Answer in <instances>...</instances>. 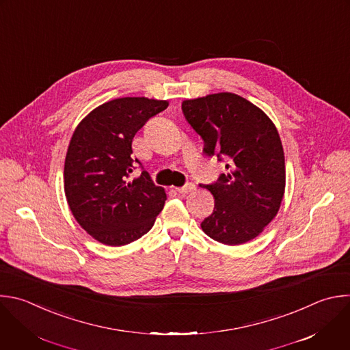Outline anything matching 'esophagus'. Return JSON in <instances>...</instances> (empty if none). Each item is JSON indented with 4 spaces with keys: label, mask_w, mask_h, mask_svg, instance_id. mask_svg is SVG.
Wrapping results in <instances>:
<instances>
[{
    "label": "esophagus",
    "mask_w": 350,
    "mask_h": 350,
    "mask_svg": "<svg viewBox=\"0 0 350 350\" xmlns=\"http://www.w3.org/2000/svg\"><path fill=\"white\" fill-rule=\"evenodd\" d=\"M176 191H177L178 193H181V195L189 193V192L195 191V184H192V183H188V184H185L184 187H178V188H176Z\"/></svg>",
    "instance_id": "esophagus-1"
}]
</instances>
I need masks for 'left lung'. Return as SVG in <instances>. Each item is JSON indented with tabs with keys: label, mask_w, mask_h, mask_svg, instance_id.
<instances>
[{
	"label": "left lung",
	"mask_w": 350,
	"mask_h": 350,
	"mask_svg": "<svg viewBox=\"0 0 350 350\" xmlns=\"http://www.w3.org/2000/svg\"><path fill=\"white\" fill-rule=\"evenodd\" d=\"M181 108L204 142L203 152L226 162V174L200 185L215 200L200 224L203 232L229 246L257 238L284 195V152L276 126L261 108L229 92L184 100Z\"/></svg>",
	"instance_id": "left-lung-1"
}]
</instances>
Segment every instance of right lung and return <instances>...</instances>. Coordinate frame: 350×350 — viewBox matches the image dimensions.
I'll use <instances>...</instances> for the list:
<instances>
[{"label": "right lung", "mask_w": 350, "mask_h": 350, "mask_svg": "<svg viewBox=\"0 0 350 350\" xmlns=\"http://www.w3.org/2000/svg\"><path fill=\"white\" fill-rule=\"evenodd\" d=\"M166 100L121 97L90 111L75 128L64 162V192L78 224L103 245L124 246L152 228L166 193L150 174L129 181L135 135Z\"/></svg>", "instance_id": "1"}]
</instances>
